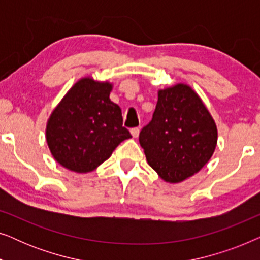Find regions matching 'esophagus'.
Wrapping results in <instances>:
<instances>
[{
	"mask_svg": "<svg viewBox=\"0 0 260 260\" xmlns=\"http://www.w3.org/2000/svg\"><path fill=\"white\" fill-rule=\"evenodd\" d=\"M130 133L133 135V137H138V135H140V127H133L130 130Z\"/></svg>",
	"mask_w": 260,
	"mask_h": 260,
	"instance_id": "esophagus-1",
	"label": "esophagus"
}]
</instances>
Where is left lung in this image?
I'll use <instances>...</instances> for the list:
<instances>
[{
  "label": "left lung",
  "instance_id": "8db88e82",
  "mask_svg": "<svg viewBox=\"0 0 260 260\" xmlns=\"http://www.w3.org/2000/svg\"><path fill=\"white\" fill-rule=\"evenodd\" d=\"M218 131L199 95L179 84L158 92L152 118L140 133L149 166L167 182L198 173L214 152Z\"/></svg>",
  "mask_w": 260,
  "mask_h": 260
}]
</instances>
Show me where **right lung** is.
<instances>
[{"label":"right lung","instance_id":"right-lung-1","mask_svg":"<svg viewBox=\"0 0 260 260\" xmlns=\"http://www.w3.org/2000/svg\"><path fill=\"white\" fill-rule=\"evenodd\" d=\"M111 85L91 78L78 81L53 111L46 138L53 157L65 168L87 173L106 161L131 134L122 110L110 101Z\"/></svg>","mask_w":260,"mask_h":260}]
</instances>
